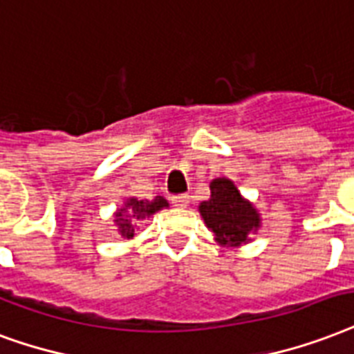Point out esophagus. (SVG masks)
Returning a JSON list of instances; mask_svg holds the SVG:
<instances>
[{
	"label": "esophagus",
	"mask_w": 354,
	"mask_h": 354,
	"mask_svg": "<svg viewBox=\"0 0 354 354\" xmlns=\"http://www.w3.org/2000/svg\"><path fill=\"white\" fill-rule=\"evenodd\" d=\"M172 206H176V207H187V206H189V195H176V196H172Z\"/></svg>",
	"instance_id": "34e87169"
}]
</instances>
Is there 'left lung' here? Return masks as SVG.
Returning a JSON list of instances; mask_svg holds the SVG:
<instances>
[{
  "label": "left lung",
  "instance_id": "8db88e82",
  "mask_svg": "<svg viewBox=\"0 0 354 354\" xmlns=\"http://www.w3.org/2000/svg\"><path fill=\"white\" fill-rule=\"evenodd\" d=\"M209 191L212 195L201 202L198 212L215 241L226 249H237L252 241V236L261 228V215L254 204L239 193L230 178L212 180Z\"/></svg>",
  "mask_w": 354,
  "mask_h": 354
}]
</instances>
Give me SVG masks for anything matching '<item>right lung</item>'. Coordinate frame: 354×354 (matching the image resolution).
Masks as SVG:
<instances>
[{"label": "right lung", "mask_w": 354, "mask_h": 354, "mask_svg": "<svg viewBox=\"0 0 354 354\" xmlns=\"http://www.w3.org/2000/svg\"><path fill=\"white\" fill-rule=\"evenodd\" d=\"M163 207H169V202L163 196H156L152 201H139L135 196H128L122 206L117 207V212L113 213L118 236L131 239L135 232L139 230V223L142 219H150L153 213L161 212Z\"/></svg>", "instance_id": "1"}]
</instances>
